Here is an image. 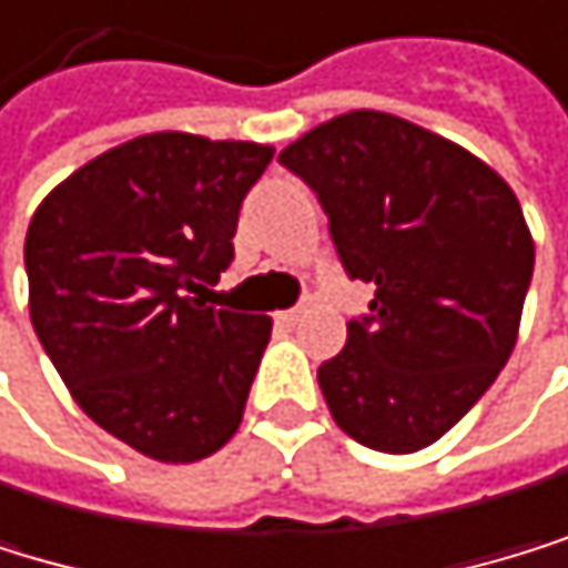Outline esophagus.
<instances>
[{"label": "esophagus", "mask_w": 568, "mask_h": 568, "mask_svg": "<svg viewBox=\"0 0 568 568\" xmlns=\"http://www.w3.org/2000/svg\"><path fill=\"white\" fill-rule=\"evenodd\" d=\"M300 317H303V310H300V306H293V310H282L275 321H278L282 327H296V324H300Z\"/></svg>", "instance_id": "34e87169"}]
</instances>
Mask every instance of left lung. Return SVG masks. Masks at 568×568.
<instances>
[{
  "instance_id": "left-lung-1",
  "label": "left lung",
  "mask_w": 568,
  "mask_h": 568,
  "mask_svg": "<svg viewBox=\"0 0 568 568\" xmlns=\"http://www.w3.org/2000/svg\"><path fill=\"white\" fill-rule=\"evenodd\" d=\"M278 161L317 192L348 278L376 286L317 368L337 427L389 455L427 448L514 352L535 272L517 196L466 148L376 110L313 126Z\"/></svg>"
}]
</instances>
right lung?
Here are the masks:
<instances>
[{
    "label": "right lung",
    "mask_w": 568,
    "mask_h": 568,
    "mask_svg": "<svg viewBox=\"0 0 568 568\" xmlns=\"http://www.w3.org/2000/svg\"><path fill=\"white\" fill-rule=\"evenodd\" d=\"M272 148L148 133L92 158L27 231L30 321L74 403L158 462H196L244 417L272 321L206 306Z\"/></svg>",
    "instance_id": "add662e5"
}]
</instances>
